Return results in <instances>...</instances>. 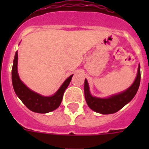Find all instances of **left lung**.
<instances>
[{
	"mask_svg": "<svg viewBox=\"0 0 149 149\" xmlns=\"http://www.w3.org/2000/svg\"><path fill=\"white\" fill-rule=\"evenodd\" d=\"M141 80L140 65H139L136 78L133 84L125 91L108 97L101 98L94 97L91 93L90 86L86 79L84 82V94L88 107L91 110L102 114H110L116 113L132 100L139 90Z\"/></svg>",
	"mask_w": 149,
	"mask_h": 149,
	"instance_id": "8db88e82",
	"label": "left lung"
}]
</instances>
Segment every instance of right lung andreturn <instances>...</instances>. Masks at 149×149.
<instances>
[{"label": "right lung", "instance_id": "1", "mask_svg": "<svg viewBox=\"0 0 149 149\" xmlns=\"http://www.w3.org/2000/svg\"><path fill=\"white\" fill-rule=\"evenodd\" d=\"M17 59L18 54L17 51L15 52L11 72L13 88L16 95L30 111L36 113H49L58 108L63 100L64 91L69 86L73 74L63 82V84L53 95L45 97L31 91L21 80L17 72Z\"/></svg>", "mask_w": 149, "mask_h": 149}]
</instances>
